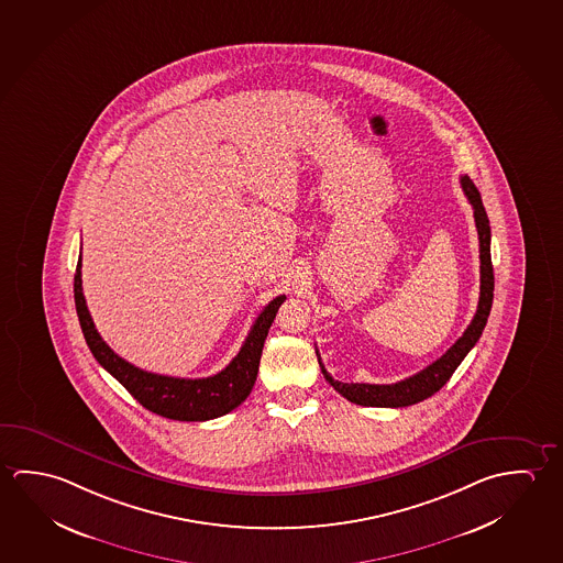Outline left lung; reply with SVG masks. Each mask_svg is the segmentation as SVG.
<instances>
[{"mask_svg": "<svg viewBox=\"0 0 563 563\" xmlns=\"http://www.w3.org/2000/svg\"><path fill=\"white\" fill-rule=\"evenodd\" d=\"M461 188L473 206L475 225L479 233V258H481V292L477 312L473 316L467 330L463 332L460 340L453 343L450 350L443 353L440 360L433 361L426 369L416 373L412 377L398 380L393 385H369V383H341L325 371L320 353L318 363L322 367L323 377L332 385L341 397L347 398L350 402L361 406H383V408H402V406L422 402L424 398L432 397L440 388L450 380L453 371L460 367L461 361L470 353L475 343L479 341L481 333L487 325L488 313L493 306V290H495V275H493V263H490V225H488L487 212L481 200L477 186L473 185L470 176H461Z\"/></svg>", "mask_w": 563, "mask_h": 563, "instance_id": "8db88e82", "label": "left lung"}]
</instances>
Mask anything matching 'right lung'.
Segmentation results:
<instances>
[{
    "mask_svg": "<svg viewBox=\"0 0 563 563\" xmlns=\"http://www.w3.org/2000/svg\"><path fill=\"white\" fill-rule=\"evenodd\" d=\"M80 268H82V261L78 258L75 302L84 340L88 343L96 361L110 373L111 377L118 378L121 385L130 390L131 397L139 400V405L170 420L203 422V420L228 415L250 397L251 388L257 380L258 361L267 340L268 328L275 322L278 308L286 300L285 295L273 298L263 308V312L258 313L257 320L251 325L240 353L218 375L206 378L166 377V375L139 369L128 361L121 360L120 355L102 340L86 306Z\"/></svg>",
    "mask_w": 563,
    "mask_h": 563,
    "instance_id": "add662e5",
    "label": "right lung"
}]
</instances>
